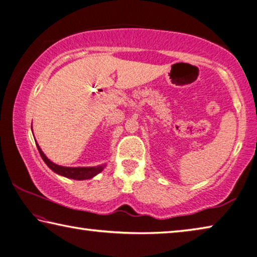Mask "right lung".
Listing matches in <instances>:
<instances>
[{
  "instance_id": "right-lung-1",
  "label": "right lung",
  "mask_w": 257,
  "mask_h": 257,
  "mask_svg": "<svg viewBox=\"0 0 257 257\" xmlns=\"http://www.w3.org/2000/svg\"><path fill=\"white\" fill-rule=\"evenodd\" d=\"M37 145L38 152L42 156V159L44 162L46 163L47 167H49L52 171H54L55 173H58L60 176H63L66 178H70V179H76V180H85V179H90V178L95 177L98 175L99 172L103 171L105 164L98 165V167H79V168H69V167H61V165H58L52 162L49 159L46 158L45 154L43 153V151L41 150V147Z\"/></svg>"
}]
</instances>
